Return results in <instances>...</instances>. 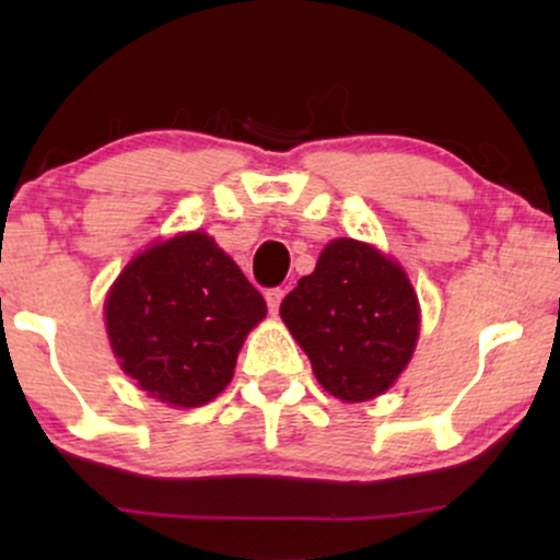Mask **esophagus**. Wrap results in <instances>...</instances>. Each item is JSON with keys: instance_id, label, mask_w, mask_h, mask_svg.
<instances>
[{"instance_id": "1", "label": "esophagus", "mask_w": 560, "mask_h": 560, "mask_svg": "<svg viewBox=\"0 0 560 560\" xmlns=\"http://www.w3.org/2000/svg\"><path fill=\"white\" fill-rule=\"evenodd\" d=\"M282 298H285V290L282 288H270L265 293V301H267V308H270V313H278Z\"/></svg>"}]
</instances>
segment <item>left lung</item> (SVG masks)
<instances>
[{"mask_svg": "<svg viewBox=\"0 0 560 560\" xmlns=\"http://www.w3.org/2000/svg\"><path fill=\"white\" fill-rule=\"evenodd\" d=\"M280 316L326 393L372 400L395 385L416 351L420 305L408 275L372 244L334 240L298 280Z\"/></svg>", "mask_w": 560, "mask_h": 560, "instance_id": "1", "label": "left lung"}]
</instances>
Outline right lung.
<instances>
[{"label":"right lung","mask_w":560,"mask_h":560,"mask_svg":"<svg viewBox=\"0 0 560 560\" xmlns=\"http://www.w3.org/2000/svg\"><path fill=\"white\" fill-rule=\"evenodd\" d=\"M265 313L259 290L203 232L140 252L104 305L121 370L175 408H198L224 393L244 339Z\"/></svg>","instance_id":"add662e5"}]
</instances>
